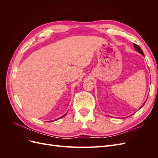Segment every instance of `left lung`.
<instances>
[{
	"mask_svg": "<svg viewBox=\"0 0 158 158\" xmlns=\"http://www.w3.org/2000/svg\"><path fill=\"white\" fill-rule=\"evenodd\" d=\"M134 47H135V49H136L138 52H140V54H142L143 56H144V52H143V51H142V49L140 48L139 45H136V44H134ZM146 100H147V99H146ZM146 102H144V104L142 105V106H144V105L145 104ZM141 107H140V108H141Z\"/></svg>",
	"mask_w": 158,
	"mask_h": 158,
	"instance_id": "left-lung-1",
	"label": "left lung"
}]
</instances>
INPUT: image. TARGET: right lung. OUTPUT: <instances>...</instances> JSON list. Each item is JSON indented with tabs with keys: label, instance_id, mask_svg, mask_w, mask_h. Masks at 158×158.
Listing matches in <instances>:
<instances>
[{
	"label": "right lung",
	"instance_id": "1",
	"mask_svg": "<svg viewBox=\"0 0 158 158\" xmlns=\"http://www.w3.org/2000/svg\"><path fill=\"white\" fill-rule=\"evenodd\" d=\"M65 115H66V114H64L63 116H62L61 117H60V118H57V119H59V118H62V117H64V116H65ZM49 122H50V121H49Z\"/></svg>",
	"mask_w": 158,
	"mask_h": 158
}]
</instances>
